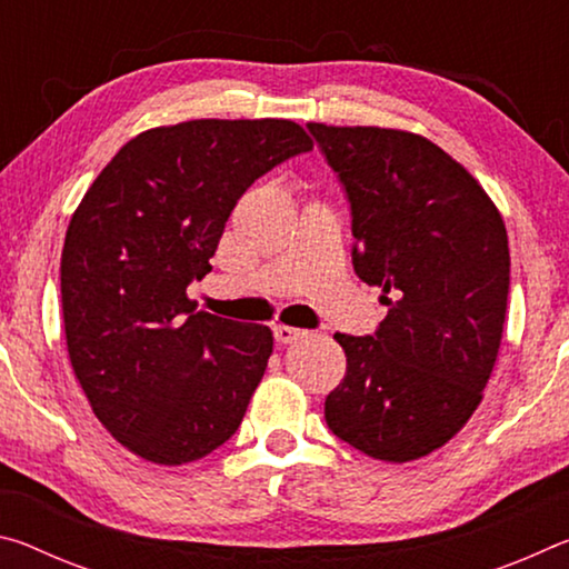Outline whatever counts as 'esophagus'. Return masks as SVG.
<instances>
[{
    "instance_id": "obj_1",
    "label": "esophagus",
    "mask_w": 569,
    "mask_h": 569,
    "mask_svg": "<svg viewBox=\"0 0 569 569\" xmlns=\"http://www.w3.org/2000/svg\"><path fill=\"white\" fill-rule=\"evenodd\" d=\"M273 336H276V341L278 343H293V341H298V339H303L306 336V331H301V329H293V326H276L273 329Z\"/></svg>"
}]
</instances>
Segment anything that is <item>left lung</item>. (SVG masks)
I'll use <instances>...</instances> for the list:
<instances>
[{
	"label": "left lung",
	"instance_id": "8db88e82",
	"mask_svg": "<svg viewBox=\"0 0 569 569\" xmlns=\"http://www.w3.org/2000/svg\"><path fill=\"white\" fill-rule=\"evenodd\" d=\"M351 208L353 271L381 288L371 336L336 333L346 377L326 423L353 449L411 461L457 435L492 377L509 293L505 220L421 134L308 122Z\"/></svg>",
	"mask_w": 569,
	"mask_h": 569
}]
</instances>
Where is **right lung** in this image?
Masks as SVG:
<instances>
[{
    "label": "right lung",
    "instance_id": "1",
    "mask_svg": "<svg viewBox=\"0 0 569 569\" xmlns=\"http://www.w3.org/2000/svg\"><path fill=\"white\" fill-rule=\"evenodd\" d=\"M313 148L291 120H190L140 132L84 192L62 248L74 377L104 429L156 465L203 459L236 435L273 333L196 311L238 198Z\"/></svg>",
    "mask_w": 569,
    "mask_h": 569
}]
</instances>
